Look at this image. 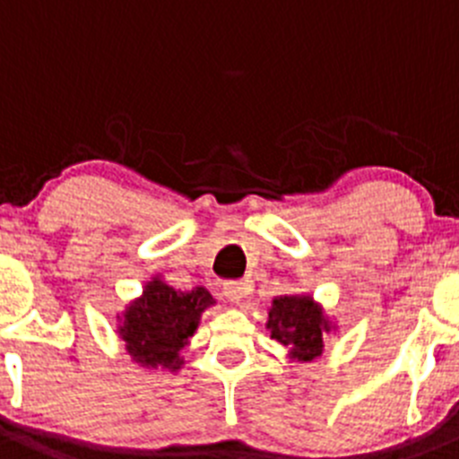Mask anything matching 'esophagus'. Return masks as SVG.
<instances>
[{
	"instance_id": "34e87169",
	"label": "esophagus",
	"mask_w": 459,
	"mask_h": 459,
	"mask_svg": "<svg viewBox=\"0 0 459 459\" xmlns=\"http://www.w3.org/2000/svg\"><path fill=\"white\" fill-rule=\"evenodd\" d=\"M246 291H248L246 282H238V280L225 282V287H222V294H225V299L230 303H241L243 296H246Z\"/></svg>"
}]
</instances>
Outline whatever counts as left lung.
<instances>
[{"label":"left lung","mask_w":459,"mask_h":459,"mask_svg":"<svg viewBox=\"0 0 459 459\" xmlns=\"http://www.w3.org/2000/svg\"><path fill=\"white\" fill-rule=\"evenodd\" d=\"M266 328L271 338L287 347L296 363H312L324 351V335L333 331L322 306L312 296H275L269 307Z\"/></svg>","instance_id":"1"}]
</instances>
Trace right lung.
<instances>
[{
	"mask_svg": "<svg viewBox=\"0 0 459 459\" xmlns=\"http://www.w3.org/2000/svg\"><path fill=\"white\" fill-rule=\"evenodd\" d=\"M213 303L204 287L181 291L156 275L144 285L140 299L126 306L117 333L142 368L177 372L184 366L181 350L200 326L202 312Z\"/></svg>",
	"mask_w": 459,
	"mask_h": 459,
	"instance_id": "obj_1",
	"label": "right lung"
}]
</instances>
